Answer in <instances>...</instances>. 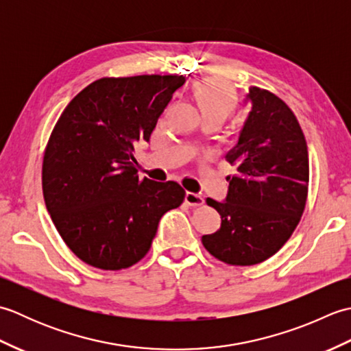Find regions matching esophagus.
I'll use <instances>...</instances> for the list:
<instances>
[{
    "mask_svg": "<svg viewBox=\"0 0 351 351\" xmlns=\"http://www.w3.org/2000/svg\"><path fill=\"white\" fill-rule=\"evenodd\" d=\"M185 204H189L190 206H200L204 205V197L196 195V193L187 191L185 193Z\"/></svg>",
    "mask_w": 351,
    "mask_h": 351,
    "instance_id": "esophagus-1",
    "label": "esophagus"
}]
</instances>
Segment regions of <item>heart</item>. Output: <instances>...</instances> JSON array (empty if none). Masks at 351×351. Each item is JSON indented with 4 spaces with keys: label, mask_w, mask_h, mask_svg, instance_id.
<instances>
[{
    "label": "heart",
    "mask_w": 351,
    "mask_h": 351,
    "mask_svg": "<svg viewBox=\"0 0 351 351\" xmlns=\"http://www.w3.org/2000/svg\"><path fill=\"white\" fill-rule=\"evenodd\" d=\"M193 99L204 121L223 122L238 107V95L229 83L219 78H204L196 81L191 88Z\"/></svg>",
    "instance_id": "1"
}]
</instances>
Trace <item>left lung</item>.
<instances>
[{
	"instance_id": "obj_1",
	"label": "left lung",
	"mask_w": 351,
	"mask_h": 351,
	"mask_svg": "<svg viewBox=\"0 0 351 351\" xmlns=\"http://www.w3.org/2000/svg\"><path fill=\"white\" fill-rule=\"evenodd\" d=\"M252 110L237 146L226 155L225 202L211 197L221 226L204 235V247L229 265H255L273 256L299 225L308 199L309 156L291 108L265 88L250 87Z\"/></svg>"
}]
</instances>
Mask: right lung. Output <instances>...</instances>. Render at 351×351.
<instances>
[{
	"label": "right lung",
	"mask_w": 351,
	"mask_h": 351,
	"mask_svg": "<svg viewBox=\"0 0 351 351\" xmlns=\"http://www.w3.org/2000/svg\"><path fill=\"white\" fill-rule=\"evenodd\" d=\"M182 75L104 77L83 88L45 147L42 190L66 245L101 270L137 264L160 219L185 190L175 181L140 180L134 145L149 140Z\"/></svg>",
	"instance_id": "1"
}]
</instances>
